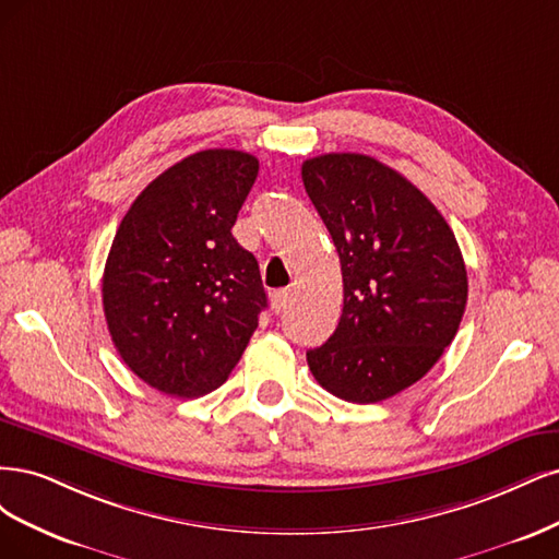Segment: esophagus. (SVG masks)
<instances>
[{
	"label": "esophagus",
	"mask_w": 559,
	"mask_h": 559,
	"mask_svg": "<svg viewBox=\"0 0 559 559\" xmlns=\"http://www.w3.org/2000/svg\"><path fill=\"white\" fill-rule=\"evenodd\" d=\"M287 295H290V293H287V290H276V293L272 295V306H274V311H276V313H281V311L285 309V304H287Z\"/></svg>",
	"instance_id": "1"
}]
</instances>
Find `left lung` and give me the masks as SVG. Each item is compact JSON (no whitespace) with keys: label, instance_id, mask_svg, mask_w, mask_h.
<instances>
[{"label":"left lung","instance_id":"8db88e82","mask_svg":"<svg viewBox=\"0 0 559 559\" xmlns=\"http://www.w3.org/2000/svg\"><path fill=\"white\" fill-rule=\"evenodd\" d=\"M301 181L332 234L344 311L306 353L334 397L376 404L418 383L455 338L466 269L453 229L400 171L359 153L306 159Z\"/></svg>","mask_w":559,"mask_h":559}]
</instances>
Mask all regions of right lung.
<instances>
[{
    "label": "right lung",
    "mask_w": 559,
    "mask_h": 559,
    "mask_svg": "<svg viewBox=\"0 0 559 559\" xmlns=\"http://www.w3.org/2000/svg\"><path fill=\"white\" fill-rule=\"evenodd\" d=\"M255 155L209 148L162 171L116 231L102 278L114 346L143 383L192 400L221 388L266 309L260 266L231 237Z\"/></svg>",
    "instance_id": "obj_1"
}]
</instances>
